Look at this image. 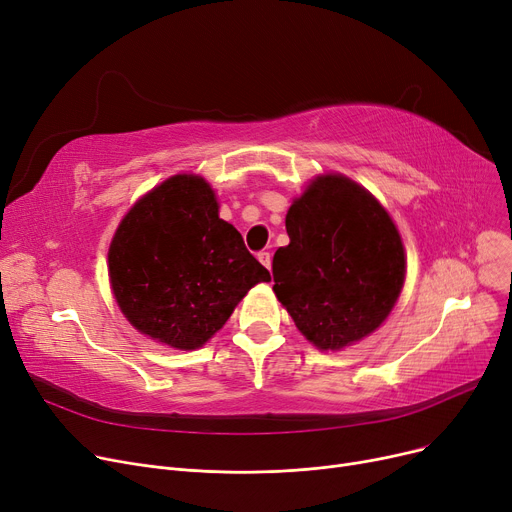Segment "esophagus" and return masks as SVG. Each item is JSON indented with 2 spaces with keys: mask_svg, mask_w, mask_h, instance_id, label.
<instances>
[{
  "mask_svg": "<svg viewBox=\"0 0 512 512\" xmlns=\"http://www.w3.org/2000/svg\"><path fill=\"white\" fill-rule=\"evenodd\" d=\"M257 259L267 267V270H272V255L267 253V251H259L257 253Z\"/></svg>",
  "mask_w": 512,
  "mask_h": 512,
  "instance_id": "1",
  "label": "esophagus"
}]
</instances>
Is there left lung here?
Listing matches in <instances>:
<instances>
[{"mask_svg":"<svg viewBox=\"0 0 512 512\" xmlns=\"http://www.w3.org/2000/svg\"><path fill=\"white\" fill-rule=\"evenodd\" d=\"M288 247L274 255V290L321 351H338L392 311L405 249L386 209L344 176H319L286 213Z\"/></svg>","mask_w":512,"mask_h":512,"instance_id":"left-lung-1","label":"left lung"}]
</instances>
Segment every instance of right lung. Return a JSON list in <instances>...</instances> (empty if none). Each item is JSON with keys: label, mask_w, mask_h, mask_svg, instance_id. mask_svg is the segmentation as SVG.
<instances>
[{"label": "right lung", "mask_w": 512, "mask_h": 512, "mask_svg": "<svg viewBox=\"0 0 512 512\" xmlns=\"http://www.w3.org/2000/svg\"><path fill=\"white\" fill-rule=\"evenodd\" d=\"M107 263L130 324L184 351L218 332L249 288L272 280L193 174L161 182L128 211Z\"/></svg>", "instance_id": "right-lung-1"}]
</instances>
